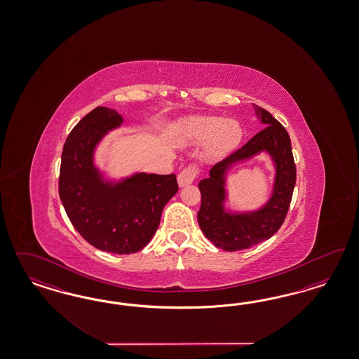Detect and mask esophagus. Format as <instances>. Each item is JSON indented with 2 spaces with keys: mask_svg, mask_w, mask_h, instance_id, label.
I'll use <instances>...</instances> for the list:
<instances>
[{
  "mask_svg": "<svg viewBox=\"0 0 359 359\" xmlns=\"http://www.w3.org/2000/svg\"><path fill=\"white\" fill-rule=\"evenodd\" d=\"M196 176H197L196 167H187L180 174L177 175V184L179 187L191 184V183H194Z\"/></svg>",
  "mask_w": 359,
  "mask_h": 359,
  "instance_id": "1",
  "label": "esophagus"
}]
</instances>
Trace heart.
Listing matches in <instances>:
<instances>
[{
    "mask_svg": "<svg viewBox=\"0 0 359 359\" xmlns=\"http://www.w3.org/2000/svg\"><path fill=\"white\" fill-rule=\"evenodd\" d=\"M172 134L183 146L204 143V156L218 161L238 146L242 128L237 121L219 116H188L175 123Z\"/></svg>",
    "mask_w": 359,
    "mask_h": 359,
    "instance_id": "heart-1",
    "label": "heart"
}]
</instances>
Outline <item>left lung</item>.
Listing matches in <instances>:
<instances>
[{"mask_svg": "<svg viewBox=\"0 0 359 359\" xmlns=\"http://www.w3.org/2000/svg\"><path fill=\"white\" fill-rule=\"evenodd\" d=\"M258 120L264 126L243 147L216 164L209 177L198 183L201 207L197 213L203 233L216 248L225 251L249 249L271 238L287 216L292 200L296 167L287 130L267 110L254 105ZM264 151L274 164L273 191L266 203L255 210L239 211L228 205L227 177L239 163Z\"/></svg>", "mask_w": 359, "mask_h": 359, "instance_id": "obj_1", "label": "left lung"}]
</instances>
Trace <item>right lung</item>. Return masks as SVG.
<instances>
[{"label":"right lung","mask_w":359,"mask_h":359,"mask_svg":"<svg viewBox=\"0 0 359 359\" xmlns=\"http://www.w3.org/2000/svg\"><path fill=\"white\" fill-rule=\"evenodd\" d=\"M123 123L114 109L88 113L65 141L59 177V196L74 228L98 250L113 254L142 250L177 192L174 174L134 172L117 179L100 168L98 146Z\"/></svg>","instance_id":"right-lung-1"}]
</instances>
